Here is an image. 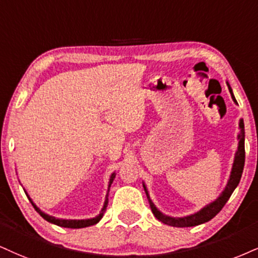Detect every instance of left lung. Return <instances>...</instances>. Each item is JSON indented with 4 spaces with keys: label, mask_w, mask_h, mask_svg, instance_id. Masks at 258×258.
<instances>
[{
    "label": "left lung",
    "mask_w": 258,
    "mask_h": 258,
    "mask_svg": "<svg viewBox=\"0 0 258 258\" xmlns=\"http://www.w3.org/2000/svg\"><path fill=\"white\" fill-rule=\"evenodd\" d=\"M228 90H230V93L232 95V99H233L234 103H237L236 98H234L233 92H232V88L230 87V85L227 84ZM239 128H240V134L238 135V139H239V145H238V151L236 153V157H234V161H233V166H232V171H231V176L230 179H228V183L226 187H225L224 191L221 192V195L215 200L214 202L209 203L208 206H206L205 208H202L201 211L195 213V214L189 215V217H184V218H171V217H166L164 215L163 213H160L157 209V207L153 205V202L151 201L148 196V191L146 189L145 184H144V189L146 191V195H147L149 206H151L152 212L155 215V218L158 220H160L164 224L170 225V226L173 227H191V226H197V225H201L203 222L209 221L211 219H213L215 215L218 214L219 212L221 211L222 207L226 205V202L230 199L232 192L234 191L238 184H239V180L241 178V173H243V168H244V163H245V147H244V123L243 119H240L239 123Z\"/></svg>",
    "instance_id": "left-lung-1"
}]
</instances>
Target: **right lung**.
Masks as SVG:
<instances>
[{
    "mask_svg": "<svg viewBox=\"0 0 258 258\" xmlns=\"http://www.w3.org/2000/svg\"><path fill=\"white\" fill-rule=\"evenodd\" d=\"M113 178H114V173H112V176H111V178H110V184H109V186L111 185V184H112ZM26 195H27V194H26ZM27 197H28V195H27ZM28 199H30V197H28ZM30 201H31V203H32V206L34 207V209H36V211L41 215V218L45 219L46 221L51 222V224H55V225H57V226H61V227H68V228H84V227L92 226V225H95L98 221L100 220L101 218H103L104 212L106 211L107 203H109V199H107V196H106V200H105L104 207H103V209H101L100 214L98 215L97 218L87 219V220H64V219H56V218L50 217V215H47V214H45V213L41 212L40 209L38 208V207H37L36 205H34L33 202H32L31 199H30Z\"/></svg>",
    "mask_w": 258,
    "mask_h": 258,
    "instance_id": "1",
    "label": "right lung"
}]
</instances>
